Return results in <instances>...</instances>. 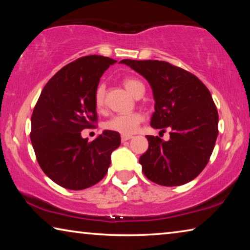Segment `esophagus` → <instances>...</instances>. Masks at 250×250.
<instances>
[{"mask_svg":"<svg viewBox=\"0 0 250 250\" xmlns=\"http://www.w3.org/2000/svg\"><path fill=\"white\" fill-rule=\"evenodd\" d=\"M131 138H132V137H131V135H121V141L122 142H125V141L130 140Z\"/></svg>","mask_w":250,"mask_h":250,"instance_id":"1","label":"esophagus"}]
</instances>
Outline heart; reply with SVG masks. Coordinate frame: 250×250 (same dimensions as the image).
<instances>
[{"label":"heart","instance_id":"1","mask_svg":"<svg viewBox=\"0 0 250 250\" xmlns=\"http://www.w3.org/2000/svg\"><path fill=\"white\" fill-rule=\"evenodd\" d=\"M122 83L129 94L133 97L137 96L139 91L145 90V86L137 78L126 77L122 80ZM95 105L98 110L104 109V87L99 84L95 91ZM143 121V116L139 112L128 113V115H117L110 118L104 124V128L109 131L120 133L122 135L133 134L138 130L139 125Z\"/></svg>","mask_w":250,"mask_h":250}]
</instances>
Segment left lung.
Wrapping results in <instances>:
<instances>
[{"label":"left lung","instance_id":"1","mask_svg":"<svg viewBox=\"0 0 250 250\" xmlns=\"http://www.w3.org/2000/svg\"><path fill=\"white\" fill-rule=\"evenodd\" d=\"M151 84L155 111L151 126L170 140L146 135L149 149L140 156L142 172L163 186H179L204 170L218 134V112L207 87L195 75L163 61L122 59Z\"/></svg>","mask_w":250,"mask_h":250}]
</instances>
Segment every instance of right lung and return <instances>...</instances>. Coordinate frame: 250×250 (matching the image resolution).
Returning a JSON list of instances; mask_svg holds the SVG:
<instances>
[{
  "instance_id": "add662e5",
  "label": "right lung",
  "mask_w": 250,
  "mask_h": 250,
  "mask_svg": "<svg viewBox=\"0 0 250 250\" xmlns=\"http://www.w3.org/2000/svg\"><path fill=\"white\" fill-rule=\"evenodd\" d=\"M117 61L90 55L69 62L45 84L32 115L31 141L42 170L62 188L79 191L107 174L120 134L104 130L94 141L82 138L96 126L95 91Z\"/></svg>"
}]
</instances>
